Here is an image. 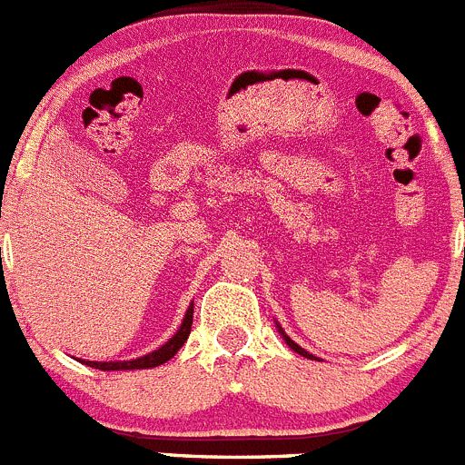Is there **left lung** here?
Instances as JSON below:
<instances>
[{
    "instance_id": "8db88e82",
    "label": "left lung",
    "mask_w": 465,
    "mask_h": 465,
    "mask_svg": "<svg viewBox=\"0 0 465 465\" xmlns=\"http://www.w3.org/2000/svg\"><path fill=\"white\" fill-rule=\"evenodd\" d=\"M275 325H277V331H280L282 340H284V341H286V344L292 346V349H293V351H296V353H298V355H302V358H310V360H319V358H316V355L307 353V351H305V349H302V346H298V344H296V341H293V340H292V337L286 335V332H284V331H282V325H280V323H275Z\"/></svg>"
}]
</instances>
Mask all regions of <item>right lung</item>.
<instances>
[{
  "label": "right lung",
  "mask_w": 465,
  "mask_h": 465,
  "mask_svg": "<svg viewBox=\"0 0 465 465\" xmlns=\"http://www.w3.org/2000/svg\"><path fill=\"white\" fill-rule=\"evenodd\" d=\"M193 314H194V302H190V307L185 310L183 323L179 325V331L173 332L163 346H158L151 353L140 355V358L133 360H110V362H95V360H80L82 364L86 367H94V370H103V371H125V370H151V367H158V364H164L167 360H172L173 355L179 353L181 346L185 344L190 335V328H193Z\"/></svg>",
  "instance_id": "right-lung-1"
}]
</instances>
